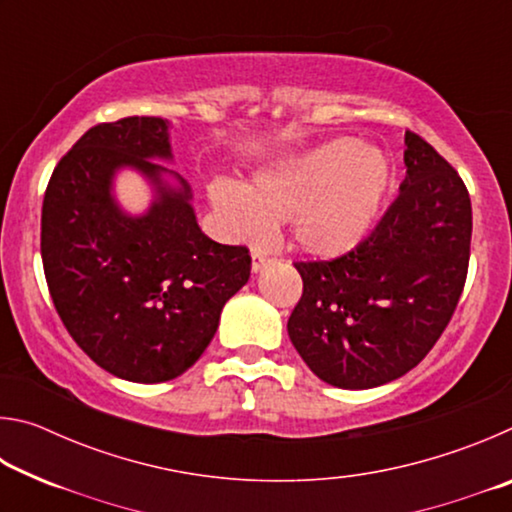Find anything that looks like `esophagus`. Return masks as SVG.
<instances>
[{"label": "esophagus", "mask_w": 512, "mask_h": 512, "mask_svg": "<svg viewBox=\"0 0 512 512\" xmlns=\"http://www.w3.org/2000/svg\"><path fill=\"white\" fill-rule=\"evenodd\" d=\"M271 262V257H266V253H262V250H253V271L259 273L262 268Z\"/></svg>", "instance_id": "34e87169"}]
</instances>
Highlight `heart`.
Instances as JSON below:
<instances>
[{
  "label": "heart",
  "mask_w": 512,
  "mask_h": 512,
  "mask_svg": "<svg viewBox=\"0 0 512 512\" xmlns=\"http://www.w3.org/2000/svg\"><path fill=\"white\" fill-rule=\"evenodd\" d=\"M391 187V160L341 137L277 162L244 189L216 183L212 203L241 239H259L268 223L291 221L305 253L332 259L366 241Z\"/></svg>",
  "instance_id": "obj_1"
}]
</instances>
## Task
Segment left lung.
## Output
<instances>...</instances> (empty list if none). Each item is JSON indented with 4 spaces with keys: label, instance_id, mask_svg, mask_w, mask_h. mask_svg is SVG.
I'll return each instance as SVG.
<instances>
[{
    "label": "left lung",
    "instance_id": "obj_1",
    "mask_svg": "<svg viewBox=\"0 0 512 512\" xmlns=\"http://www.w3.org/2000/svg\"><path fill=\"white\" fill-rule=\"evenodd\" d=\"M406 178L377 228L348 255L296 262L302 296L293 348L318 379L375 388L427 357L461 298L472 203L456 169L420 135H404Z\"/></svg>",
    "mask_w": 512,
    "mask_h": 512
}]
</instances>
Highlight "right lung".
Here are the masks:
<instances>
[{
    "instance_id": "right-lung-1",
    "label": "right lung",
    "mask_w": 512,
    "mask_h": 512,
    "mask_svg": "<svg viewBox=\"0 0 512 512\" xmlns=\"http://www.w3.org/2000/svg\"><path fill=\"white\" fill-rule=\"evenodd\" d=\"M169 121L124 117L97 124L51 173L40 253L47 287L76 345L110 375L160 384L205 352L221 309L250 277L246 246L216 244L196 223L192 192L171 173ZM121 166L137 168L159 198L128 217L111 198Z\"/></svg>"
}]
</instances>
